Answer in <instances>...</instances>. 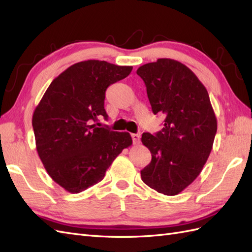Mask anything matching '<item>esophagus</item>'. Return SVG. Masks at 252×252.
Returning <instances> with one entry per match:
<instances>
[{
	"label": "esophagus",
	"instance_id": "obj_1",
	"mask_svg": "<svg viewBox=\"0 0 252 252\" xmlns=\"http://www.w3.org/2000/svg\"><path fill=\"white\" fill-rule=\"evenodd\" d=\"M140 133H131V138H132V142L133 144H139L140 143Z\"/></svg>",
	"mask_w": 252,
	"mask_h": 252
}]
</instances>
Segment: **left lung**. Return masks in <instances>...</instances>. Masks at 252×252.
I'll use <instances>...</instances> for the list:
<instances>
[{
	"label": "left lung",
	"mask_w": 252,
	"mask_h": 252,
	"mask_svg": "<svg viewBox=\"0 0 252 252\" xmlns=\"http://www.w3.org/2000/svg\"><path fill=\"white\" fill-rule=\"evenodd\" d=\"M154 114L163 113V129L143 132L141 141L152 160L142 181L164 195L188 188L208 159L217 132V117L203 83L186 64L160 58L138 68Z\"/></svg>",
	"instance_id": "8db88e82"
}]
</instances>
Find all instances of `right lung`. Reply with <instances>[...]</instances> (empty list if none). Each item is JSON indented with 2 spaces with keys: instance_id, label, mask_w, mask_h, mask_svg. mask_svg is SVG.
Segmentation results:
<instances>
[{
  "instance_id": "obj_1",
  "label": "right lung",
  "mask_w": 252,
  "mask_h": 252,
  "mask_svg": "<svg viewBox=\"0 0 252 252\" xmlns=\"http://www.w3.org/2000/svg\"><path fill=\"white\" fill-rule=\"evenodd\" d=\"M132 66L86 60L69 66L50 83L33 112L37 154L48 175L72 194L97 184L130 147L129 132L97 127L107 119L105 91L129 75Z\"/></svg>"
}]
</instances>
